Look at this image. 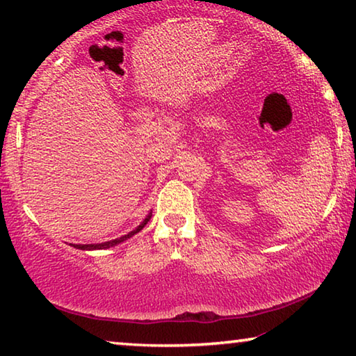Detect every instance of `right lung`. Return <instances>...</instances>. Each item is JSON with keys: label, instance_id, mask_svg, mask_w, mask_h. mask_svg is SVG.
I'll return each instance as SVG.
<instances>
[{"label": "right lung", "instance_id": "obj_1", "mask_svg": "<svg viewBox=\"0 0 356 356\" xmlns=\"http://www.w3.org/2000/svg\"><path fill=\"white\" fill-rule=\"evenodd\" d=\"M150 216H152V212H150V213L146 216V218H144V221L141 222V225L138 226L136 229H134V231L129 232V234H125V236L119 237V238L110 240V242H104V243H91V245H72V246H74V248H78V250H83V251H91V250H106V248H111V246H116V245H119V243H122V242H125V240H127V238L134 237L135 234L140 232L141 229L147 225V221L150 220Z\"/></svg>", "mask_w": 356, "mask_h": 356}]
</instances>
